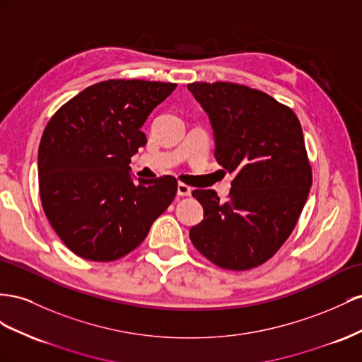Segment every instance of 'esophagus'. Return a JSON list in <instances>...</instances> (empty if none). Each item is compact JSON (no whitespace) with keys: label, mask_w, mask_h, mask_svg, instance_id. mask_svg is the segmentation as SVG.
<instances>
[{"label":"esophagus","mask_w":362,"mask_h":362,"mask_svg":"<svg viewBox=\"0 0 362 362\" xmlns=\"http://www.w3.org/2000/svg\"><path fill=\"white\" fill-rule=\"evenodd\" d=\"M191 192H192V188L188 187V185L185 183L177 185V195H180V197H188V195H191Z\"/></svg>","instance_id":"1"}]
</instances>
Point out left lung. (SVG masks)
<instances>
[{"mask_svg": "<svg viewBox=\"0 0 362 362\" xmlns=\"http://www.w3.org/2000/svg\"><path fill=\"white\" fill-rule=\"evenodd\" d=\"M208 113L215 159L235 174L229 200L195 189L204 209L189 238L226 270H250L291 235L313 185L302 126L296 113L262 90L236 83L188 85Z\"/></svg>", "mask_w": 362, "mask_h": 362, "instance_id": "obj_1", "label": "left lung"}]
</instances>
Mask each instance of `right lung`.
<instances>
[{"instance_id":"right-lung-1","label":"right lung","mask_w":362,"mask_h":362,"mask_svg":"<svg viewBox=\"0 0 362 362\" xmlns=\"http://www.w3.org/2000/svg\"><path fill=\"white\" fill-rule=\"evenodd\" d=\"M175 86L100 81L48 121L37 153L40 202L59 238L77 256L98 262L126 256L174 200L173 175L135 183L129 163L147 144L144 122Z\"/></svg>"}]
</instances>
